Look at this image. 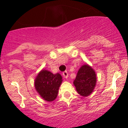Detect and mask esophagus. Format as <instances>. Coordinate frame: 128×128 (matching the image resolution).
I'll return each mask as SVG.
<instances>
[{
	"instance_id": "esophagus-1",
	"label": "esophagus",
	"mask_w": 128,
	"mask_h": 128,
	"mask_svg": "<svg viewBox=\"0 0 128 128\" xmlns=\"http://www.w3.org/2000/svg\"><path fill=\"white\" fill-rule=\"evenodd\" d=\"M62 74H63V76L65 78H66V79L68 78V72H66V71L63 72V73H62Z\"/></svg>"
}]
</instances>
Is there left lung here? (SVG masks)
Segmentation results:
<instances>
[{
	"label": "left lung",
	"mask_w": 128,
	"mask_h": 128,
	"mask_svg": "<svg viewBox=\"0 0 128 128\" xmlns=\"http://www.w3.org/2000/svg\"><path fill=\"white\" fill-rule=\"evenodd\" d=\"M96 81L97 77L95 71L91 66L85 64L78 70L74 84L79 94L86 97L94 91Z\"/></svg>",
	"instance_id": "8db88e82"
}]
</instances>
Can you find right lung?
<instances>
[{
  "mask_svg": "<svg viewBox=\"0 0 128 128\" xmlns=\"http://www.w3.org/2000/svg\"><path fill=\"white\" fill-rule=\"evenodd\" d=\"M62 82V77L59 73L53 74L50 71L42 70L35 79L34 86L44 100L51 102L57 98Z\"/></svg>",
  "mask_w": 128,
  "mask_h": 128,
  "instance_id": "1",
  "label": "right lung"
}]
</instances>
